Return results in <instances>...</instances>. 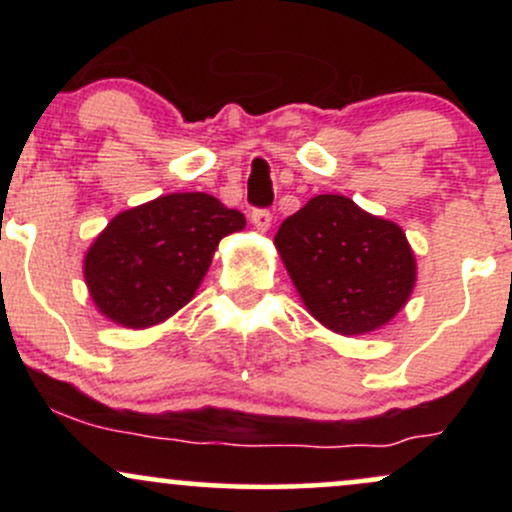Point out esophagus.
Masks as SVG:
<instances>
[{"label":"esophagus","instance_id":"1","mask_svg":"<svg viewBox=\"0 0 512 512\" xmlns=\"http://www.w3.org/2000/svg\"><path fill=\"white\" fill-rule=\"evenodd\" d=\"M250 221H252V226L257 228V231H260V233H267L269 228H272V221H274V216L269 214L267 209H255V211H252Z\"/></svg>","mask_w":512,"mask_h":512}]
</instances>
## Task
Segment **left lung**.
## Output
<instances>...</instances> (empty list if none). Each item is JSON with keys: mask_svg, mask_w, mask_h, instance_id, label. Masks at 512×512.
<instances>
[{"mask_svg": "<svg viewBox=\"0 0 512 512\" xmlns=\"http://www.w3.org/2000/svg\"><path fill=\"white\" fill-rule=\"evenodd\" d=\"M274 245L305 310L344 337L385 327L416 286L402 226L344 195L310 199L281 223Z\"/></svg>", "mask_w": 512, "mask_h": 512, "instance_id": "left-lung-1", "label": "left lung"}]
</instances>
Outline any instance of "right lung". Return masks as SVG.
I'll use <instances>...</instances> for the list:
<instances>
[{
    "instance_id": "add662e5",
    "label": "right lung",
    "mask_w": 512,
    "mask_h": 512,
    "mask_svg": "<svg viewBox=\"0 0 512 512\" xmlns=\"http://www.w3.org/2000/svg\"><path fill=\"white\" fill-rule=\"evenodd\" d=\"M245 216L207 192H173L113 216L84 255L98 313L127 330L166 322L195 298L221 238Z\"/></svg>"
}]
</instances>
